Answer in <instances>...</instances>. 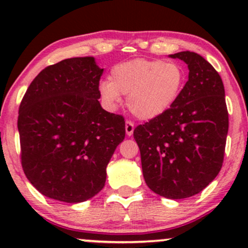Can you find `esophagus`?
<instances>
[{"label":"esophagus","instance_id":"1","mask_svg":"<svg viewBox=\"0 0 248 248\" xmlns=\"http://www.w3.org/2000/svg\"><path fill=\"white\" fill-rule=\"evenodd\" d=\"M126 134L128 136H132L134 133V124L132 121H126Z\"/></svg>","mask_w":248,"mask_h":248}]
</instances>
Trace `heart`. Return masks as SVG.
<instances>
[{
	"label": "heart",
	"mask_w": 248,
	"mask_h": 248,
	"mask_svg": "<svg viewBox=\"0 0 248 248\" xmlns=\"http://www.w3.org/2000/svg\"><path fill=\"white\" fill-rule=\"evenodd\" d=\"M186 81V72L178 62L138 58L115 65L109 80L100 81L98 92L108 109H116L124 94L136 118L153 120L175 105Z\"/></svg>",
	"instance_id": "b5f03b06"
}]
</instances>
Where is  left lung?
Wrapping results in <instances>:
<instances>
[{
	"mask_svg": "<svg viewBox=\"0 0 248 248\" xmlns=\"http://www.w3.org/2000/svg\"><path fill=\"white\" fill-rule=\"evenodd\" d=\"M187 65L189 79L168 112L134 129L149 189L169 199L197 195L220 171L229 113L220 76L198 53L170 55Z\"/></svg>",
	"mask_w": 248,
	"mask_h": 248,
	"instance_id": "1",
	"label": "left lung"
}]
</instances>
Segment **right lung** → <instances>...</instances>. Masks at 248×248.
I'll list each match as a JSON object with an SVG mask.
<instances>
[{
	"label": "right lung",
	"mask_w": 248,
	"mask_h": 248,
	"mask_svg": "<svg viewBox=\"0 0 248 248\" xmlns=\"http://www.w3.org/2000/svg\"><path fill=\"white\" fill-rule=\"evenodd\" d=\"M102 72L94 57L64 59L41 71L22 99V167L30 183L55 201L81 203L100 192L126 135L124 119L99 102Z\"/></svg>",
	"instance_id": "add662e5"
}]
</instances>
